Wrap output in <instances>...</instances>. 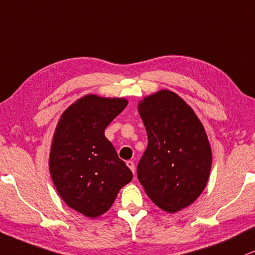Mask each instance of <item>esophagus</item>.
<instances>
[{"label": "esophagus", "instance_id": "obj_1", "mask_svg": "<svg viewBox=\"0 0 255 255\" xmlns=\"http://www.w3.org/2000/svg\"><path fill=\"white\" fill-rule=\"evenodd\" d=\"M127 166H128V168L133 172V174H135V167H134L133 161H127Z\"/></svg>", "mask_w": 255, "mask_h": 255}]
</instances>
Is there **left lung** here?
I'll list each match as a JSON object with an SVG mask.
<instances>
[{
	"mask_svg": "<svg viewBox=\"0 0 255 255\" xmlns=\"http://www.w3.org/2000/svg\"><path fill=\"white\" fill-rule=\"evenodd\" d=\"M148 146L137 178L157 207L176 213L204 192L212 167V148L202 122L182 98L168 89L137 104Z\"/></svg>",
	"mask_w": 255,
	"mask_h": 255,
	"instance_id": "left-lung-1",
	"label": "left lung"
}]
</instances>
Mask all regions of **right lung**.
Listing matches in <instances>:
<instances>
[{
  "mask_svg": "<svg viewBox=\"0 0 255 255\" xmlns=\"http://www.w3.org/2000/svg\"><path fill=\"white\" fill-rule=\"evenodd\" d=\"M127 105L125 98L87 94L62 113L54 131L51 180L66 205L87 218L105 214L133 179L105 136L107 126Z\"/></svg>",
  "mask_w": 255,
  "mask_h": 255,
  "instance_id": "right-lung-1",
  "label": "right lung"
}]
</instances>
